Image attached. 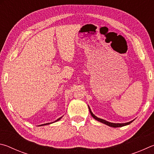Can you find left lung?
Segmentation results:
<instances>
[{
    "instance_id": "1",
    "label": "left lung",
    "mask_w": 154,
    "mask_h": 154,
    "mask_svg": "<svg viewBox=\"0 0 154 154\" xmlns=\"http://www.w3.org/2000/svg\"><path fill=\"white\" fill-rule=\"evenodd\" d=\"M88 109H89V112H90V113H91V116H92V117L95 118V119L96 120H97V121H99V122H100L103 123V124H105V125H107V126H111V127H114V128L122 127V126H125L130 125V124H131V122H133V120H132V121H131V122H126V123H112V122H107V121L105 120H103V119H101V118H98V117H97L96 116L94 115V114H93V112H91V109H90L89 106H88Z\"/></svg>"
}]
</instances>
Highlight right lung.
Returning <instances> with one entry per match:
<instances>
[{
  "label": "right lung",
  "instance_id": "add662e5",
  "mask_svg": "<svg viewBox=\"0 0 154 154\" xmlns=\"http://www.w3.org/2000/svg\"><path fill=\"white\" fill-rule=\"evenodd\" d=\"M62 117H61V118H58V119L57 120H56L55 121V122H57V121H59V120H60L61 119V118ZM53 123V122H52ZM52 123H46V124H44V125H40V126H44V125H50V124H52Z\"/></svg>",
  "mask_w": 154,
  "mask_h": 154
}]
</instances>
